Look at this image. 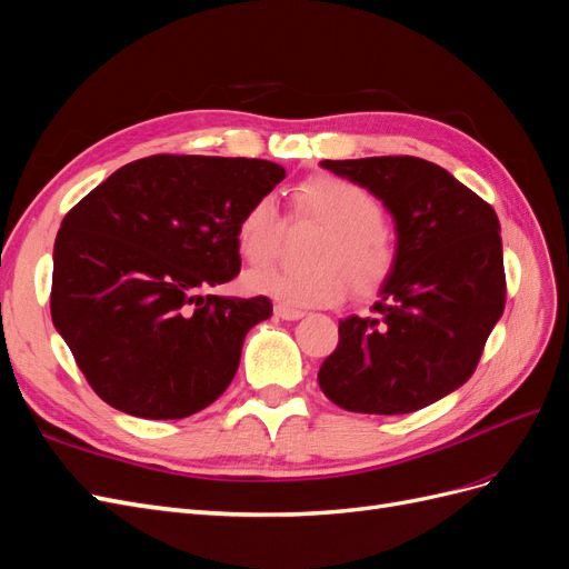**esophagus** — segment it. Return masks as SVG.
<instances>
[{
  "label": "esophagus",
  "mask_w": 569,
  "mask_h": 569,
  "mask_svg": "<svg viewBox=\"0 0 569 569\" xmlns=\"http://www.w3.org/2000/svg\"><path fill=\"white\" fill-rule=\"evenodd\" d=\"M274 316L282 318V320H299V318H303L306 313L299 311V308H289V306L278 303V306H274Z\"/></svg>",
  "instance_id": "obj_1"
}]
</instances>
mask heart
I'll return each mask as SVG.
<instances>
[{
  "mask_svg": "<svg viewBox=\"0 0 569 569\" xmlns=\"http://www.w3.org/2000/svg\"><path fill=\"white\" fill-rule=\"evenodd\" d=\"M291 209L301 220L325 228L316 244V268L268 266L244 274L249 295L268 297L289 308L335 306L347 295H372L393 270L396 247L385 226L382 203L368 187L337 176L301 182L291 194ZM284 218L272 197L253 199L234 228V244L247 263H266L278 253Z\"/></svg>",
  "mask_w": 569,
  "mask_h": 569,
  "instance_id": "obj_1",
  "label": "heart"
}]
</instances>
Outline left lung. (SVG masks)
Wrapping results in <instances>:
<instances>
[{
  "mask_svg": "<svg viewBox=\"0 0 569 569\" xmlns=\"http://www.w3.org/2000/svg\"><path fill=\"white\" fill-rule=\"evenodd\" d=\"M368 187L396 222V263L368 318H343L318 382L343 410L401 416L470 380L506 308L496 211L416 157L322 161Z\"/></svg>",
  "mask_w": 569,
  "mask_h": 569,
  "instance_id": "left-lung-1",
  "label": "left lung"
}]
</instances>
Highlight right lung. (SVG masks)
<instances>
[{"label":"right lung","instance_id":"right-lung-1","mask_svg":"<svg viewBox=\"0 0 569 569\" xmlns=\"http://www.w3.org/2000/svg\"><path fill=\"white\" fill-rule=\"evenodd\" d=\"M282 180L284 168L261 159L157 153L66 213L51 320L101 401L180 420L230 387L247 332L272 303L203 291L237 278V220Z\"/></svg>","mask_w":569,"mask_h":569}]
</instances>
